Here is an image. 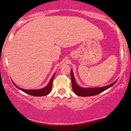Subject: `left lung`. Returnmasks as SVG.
<instances>
[{"instance_id": "8db88e82", "label": "left lung", "mask_w": 131, "mask_h": 131, "mask_svg": "<svg viewBox=\"0 0 131 131\" xmlns=\"http://www.w3.org/2000/svg\"><path fill=\"white\" fill-rule=\"evenodd\" d=\"M71 82H72V89L74 92L77 95L81 96H94L96 95L103 92L106 89H108L109 88L112 86L116 82H114L113 83L110 84L107 86L103 88H80L77 85L75 81L74 76H73L72 70H71Z\"/></svg>"}]
</instances>
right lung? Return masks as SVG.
<instances>
[{
	"instance_id": "obj_1",
	"label": "right lung",
	"mask_w": 131,
	"mask_h": 131,
	"mask_svg": "<svg viewBox=\"0 0 131 131\" xmlns=\"http://www.w3.org/2000/svg\"><path fill=\"white\" fill-rule=\"evenodd\" d=\"M55 74L53 75V76L52 77L51 80H50L49 83H48V85L46 86L45 88H44L41 89H35V90H27V89H24L22 88H19V87H18L17 85H15V83H14V85L17 88H18L19 89H20L23 92H24L25 93H26L27 94L30 95L32 96H45L48 95L49 93L50 92V91H51L52 89V81L53 79V78H54Z\"/></svg>"
}]
</instances>
